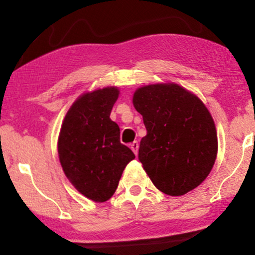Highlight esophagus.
<instances>
[{
  "mask_svg": "<svg viewBox=\"0 0 255 255\" xmlns=\"http://www.w3.org/2000/svg\"><path fill=\"white\" fill-rule=\"evenodd\" d=\"M130 148H131V151L134 152V154H135V156H136V154H137V150H139V142H137V141H133V142H131V144H130Z\"/></svg>",
  "mask_w": 255,
  "mask_h": 255,
  "instance_id": "34e87169",
  "label": "esophagus"
}]
</instances>
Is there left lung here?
Returning a JSON list of instances; mask_svg holds the SVG:
<instances>
[{"instance_id": "left-lung-1", "label": "left lung", "mask_w": 255, "mask_h": 255, "mask_svg": "<svg viewBox=\"0 0 255 255\" xmlns=\"http://www.w3.org/2000/svg\"><path fill=\"white\" fill-rule=\"evenodd\" d=\"M133 104L147 130L140 141L139 160L154 186L172 197L197 188L218 151L215 122L205 104L171 83L140 87Z\"/></svg>"}]
</instances>
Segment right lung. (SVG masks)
Returning a JSON list of instances; mask_svg holds the SVG:
<instances>
[{
    "mask_svg": "<svg viewBox=\"0 0 255 255\" xmlns=\"http://www.w3.org/2000/svg\"><path fill=\"white\" fill-rule=\"evenodd\" d=\"M118 87L84 93L67 113L58 135V158L73 186L96 203L109 200L126 165L135 156L120 141L110 113Z\"/></svg>",
    "mask_w": 255,
    "mask_h": 255,
    "instance_id": "add662e5",
    "label": "right lung"
}]
</instances>
